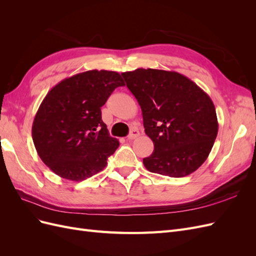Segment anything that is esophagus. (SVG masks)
<instances>
[{
  "instance_id": "esophagus-1",
  "label": "esophagus",
  "mask_w": 256,
  "mask_h": 256,
  "mask_svg": "<svg viewBox=\"0 0 256 256\" xmlns=\"http://www.w3.org/2000/svg\"><path fill=\"white\" fill-rule=\"evenodd\" d=\"M138 134H138V131L136 129H132L130 131V134H128L127 138H128V140H134V138H136L138 136Z\"/></svg>"
}]
</instances>
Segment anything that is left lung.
Masks as SVG:
<instances>
[{"label": "left lung", "mask_w": 256, "mask_h": 256, "mask_svg": "<svg viewBox=\"0 0 256 256\" xmlns=\"http://www.w3.org/2000/svg\"><path fill=\"white\" fill-rule=\"evenodd\" d=\"M141 106L154 152L143 159L150 172L187 176L202 166L218 134L214 102L180 74L138 68L122 74Z\"/></svg>", "instance_id": "8db88e82"}]
</instances>
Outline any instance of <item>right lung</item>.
I'll return each instance as SVG.
<instances>
[{
    "mask_svg": "<svg viewBox=\"0 0 256 256\" xmlns=\"http://www.w3.org/2000/svg\"><path fill=\"white\" fill-rule=\"evenodd\" d=\"M116 72L88 70L60 81L42 100L32 127L38 156L52 172L81 182L102 171L120 146L102 120V106L124 86Z\"/></svg>",
    "mask_w": 256,
    "mask_h": 256,
    "instance_id": "right-lung-1",
    "label": "right lung"
}]
</instances>
